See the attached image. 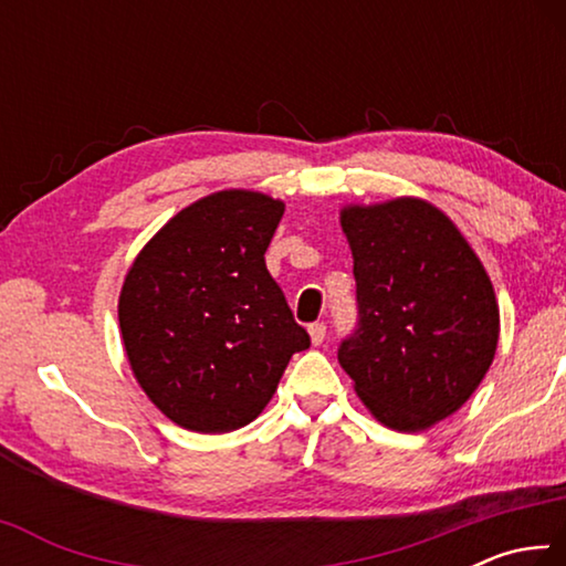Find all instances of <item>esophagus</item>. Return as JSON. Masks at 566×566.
Segmentation results:
<instances>
[{"mask_svg":"<svg viewBox=\"0 0 566 566\" xmlns=\"http://www.w3.org/2000/svg\"><path fill=\"white\" fill-rule=\"evenodd\" d=\"M310 337H312V344H319L327 339V324L324 322H314V324H310Z\"/></svg>","mask_w":566,"mask_h":566,"instance_id":"esophagus-1","label":"esophagus"}]
</instances>
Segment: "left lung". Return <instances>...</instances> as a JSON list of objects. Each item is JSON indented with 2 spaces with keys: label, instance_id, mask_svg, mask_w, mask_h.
<instances>
[{
  "label": "left lung",
  "instance_id": "8db88e82",
  "mask_svg": "<svg viewBox=\"0 0 566 566\" xmlns=\"http://www.w3.org/2000/svg\"><path fill=\"white\" fill-rule=\"evenodd\" d=\"M357 329L342 369L381 424L421 432L472 397L494 359L500 306L490 276L452 219L401 197L347 207Z\"/></svg>",
  "mask_w": 566,
  "mask_h": 566
}]
</instances>
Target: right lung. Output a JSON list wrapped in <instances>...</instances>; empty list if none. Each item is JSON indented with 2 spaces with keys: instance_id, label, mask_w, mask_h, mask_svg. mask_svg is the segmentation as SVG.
<instances>
[{
  "instance_id": "1",
  "label": "right lung",
  "mask_w": 566,
  "mask_h": 566,
  "mask_svg": "<svg viewBox=\"0 0 566 566\" xmlns=\"http://www.w3.org/2000/svg\"><path fill=\"white\" fill-rule=\"evenodd\" d=\"M282 214L260 191H217L171 217L124 280L119 329L134 377L191 432L256 419L292 354L310 347L264 262Z\"/></svg>"
}]
</instances>
